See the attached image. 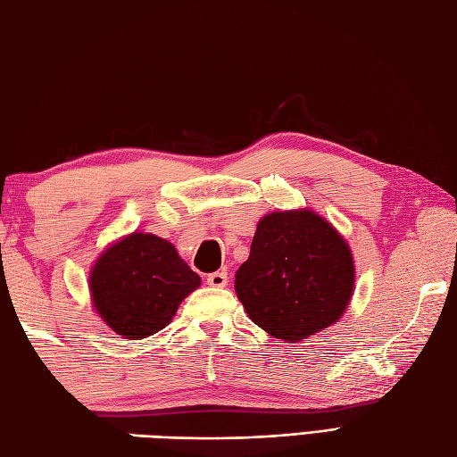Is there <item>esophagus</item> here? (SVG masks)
Listing matches in <instances>:
<instances>
[{"mask_svg": "<svg viewBox=\"0 0 457 457\" xmlns=\"http://www.w3.org/2000/svg\"><path fill=\"white\" fill-rule=\"evenodd\" d=\"M206 283H208L210 287H218V288L226 287V285H228V273H226V270H216V273L208 275Z\"/></svg>", "mask_w": 457, "mask_h": 457, "instance_id": "obj_1", "label": "esophagus"}]
</instances>
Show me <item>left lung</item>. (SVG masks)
Wrapping results in <instances>:
<instances>
[{"label": "left lung", "instance_id": "left-lung-1", "mask_svg": "<svg viewBox=\"0 0 457 457\" xmlns=\"http://www.w3.org/2000/svg\"><path fill=\"white\" fill-rule=\"evenodd\" d=\"M353 283L345 239L312 210L267 213L236 273V293L249 318L285 342H303L337 322Z\"/></svg>", "mask_w": 457, "mask_h": 457}]
</instances>
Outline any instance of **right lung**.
Segmentation results:
<instances>
[{
	"mask_svg": "<svg viewBox=\"0 0 457 457\" xmlns=\"http://www.w3.org/2000/svg\"><path fill=\"white\" fill-rule=\"evenodd\" d=\"M198 287L170 241L137 231L105 249L90 270L96 312L125 339L157 334Z\"/></svg>",
	"mask_w": 457,
	"mask_h": 457,
	"instance_id": "right-lung-1",
	"label": "right lung"
}]
</instances>
